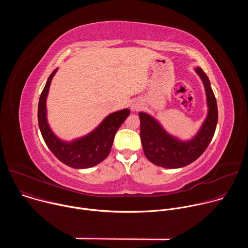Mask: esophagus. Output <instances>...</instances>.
Here are the masks:
<instances>
[{
  "instance_id": "34e87169",
  "label": "esophagus",
  "mask_w": 248,
  "mask_h": 248,
  "mask_svg": "<svg viewBox=\"0 0 248 248\" xmlns=\"http://www.w3.org/2000/svg\"><path fill=\"white\" fill-rule=\"evenodd\" d=\"M140 108H141V105H140L138 102L131 103V105H130V109H131L132 111H138Z\"/></svg>"
}]
</instances>
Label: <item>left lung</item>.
I'll return each mask as SVG.
<instances>
[{
	"label": "left lung",
	"instance_id": "1",
	"mask_svg": "<svg viewBox=\"0 0 248 248\" xmlns=\"http://www.w3.org/2000/svg\"><path fill=\"white\" fill-rule=\"evenodd\" d=\"M206 92L208 114L198 132L189 140L184 141L169 134L152 116L140 112V138L146 158L153 164L167 168L186 167L206 150L214 136L218 123L217 101L208 77L202 68L195 67Z\"/></svg>",
	"mask_w": 248,
	"mask_h": 248
}]
</instances>
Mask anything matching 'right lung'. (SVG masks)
<instances>
[{
  "label": "right lung",
  "instance_id": "1",
  "mask_svg": "<svg viewBox=\"0 0 248 248\" xmlns=\"http://www.w3.org/2000/svg\"><path fill=\"white\" fill-rule=\"evenodd\" d=\"M58 68L49 77L40 95L38 104V124L45 143L52 153L63 164L75 169H87L96 166L108 157L115 135L129 116L130 111L124 109L110 114L90 133L73 141L60 139L52 131L47 121L46 100L51 81Z\"/></svg>",
  "mask_w": 248,
  "mask_h": 248
}]
</instances>
